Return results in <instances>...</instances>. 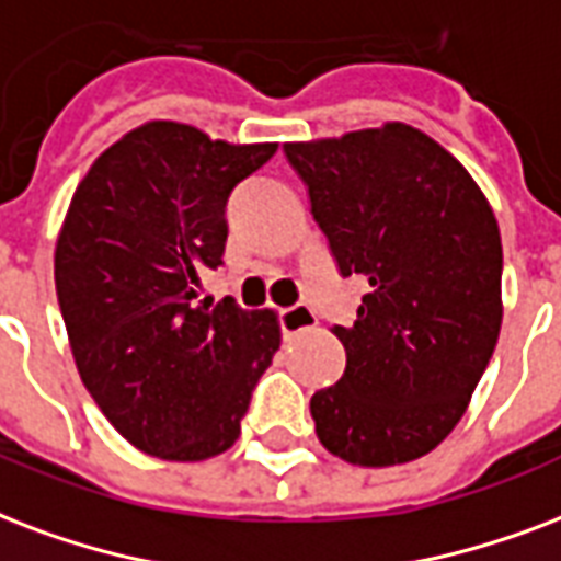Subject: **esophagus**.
<instances>
[{
    "instance_id": "34e87169",
    "label": "esophagus",
    "mask_w": 561,
    "mask_h": 561,
    "mask_svg": "<svg viewBox=\"0 0 561 561\" xmlns=\"http://www.w3.org/2000/svg\"><path fill=\"white\" fill-rule=\"evenodd\" d=\"M277 321H280L284 340H289V336H298L304 330L316 328V312L310 307H304V304H295V307H286V310L277 312Z\"/></svg>"
}]
</instances>
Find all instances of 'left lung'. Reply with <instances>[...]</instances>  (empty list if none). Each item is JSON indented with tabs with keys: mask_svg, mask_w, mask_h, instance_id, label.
<instances>
[{
	"mask_svg": "<svg viewBox=\"0 0 561 561\" xmlns=\"http://www.w3.org/2000/svg\"><path fill=\"white\" fill-rule=\"evenodd\" d=\"M342 277L368 289L345 375L310 398L319 442L351 466L424 457L457 427L501 333L492 207L450 151L403 123L286 142Z\"/></svg>",
	"mask_w": 561,
	"mask_h": 561,
	"instance_id": "1",
	"label": "left lung"
}]
</instances>
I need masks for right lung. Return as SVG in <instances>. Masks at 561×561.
I'll list each match as a JSON object with an SVG mask.
<instances>
[{
	"mask_svg": "<svg viewBox=\"0 0 561 561\" xmlns=\"http://www.w3.org/2000/svg\"><path fill=\"white\" fill-rule=\"evenodd\" d=\"M275 151L158 119L102 151L69 202L55 249L69 348L104 419L142 454H225L280 348L272 310L195 301L204 268L221 266L233 186Z\"/></svg>",
	"mask_w": 561,
	"mask_h": 561,
	"instance_id": "add662e5",
	"label": "right lung"
}]
</instances>
